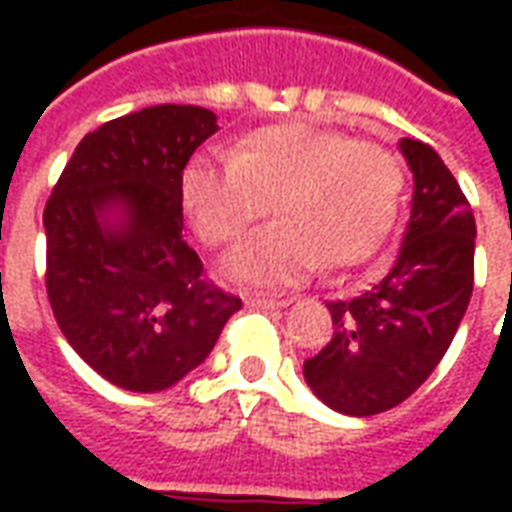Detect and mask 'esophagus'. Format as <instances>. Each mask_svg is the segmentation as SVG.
Returning a JSON list of instances; mask_svg holds the SVG:
<instances>
[{"label":"esophagus","instance_id":"1","mask_svg":"<svg viewBox=\"0 0 512 512\" xmlns=\"http://www.w3.org/2000/svg\"><path fill=\"white\" fill-rule=\"evenodd\" d=\"M290 299H279V296H249L246 304L252 310H277V307H288Z\"/></svg>","mask_w":512,"mask_h":512}]
</instances>
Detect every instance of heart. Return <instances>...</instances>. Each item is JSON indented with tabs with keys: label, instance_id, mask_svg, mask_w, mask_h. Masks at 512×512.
Instances as JSON below:
<instances>
[{
	"label": "heart",
	"instance_id": "obj_1",
	"mask_svg": "<svg viewBox=\"0 0 512 512\" xmlns=\"http://www.w3.org/2000/svg\"><path fill=\"white\" fill-rule=\"evenodd\" d=\"M403 167L389 147L310 123L263 126L230 158L197 156L180 194L205 246H227L268 211L271 222L224 260L244 285H290L315 268L365 260L392 227Z\"/></svg>",
	"mask_w": 512,
	"mask_h": 512
}]
</instances>
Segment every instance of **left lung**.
I'll list each match as a JSON object with an SVG mask.
<instances>
[{
    "instance_id": "8db88e82",
    "label": "left lung",
    "mask_w": 512,
    "mask_h": 512,
    "mask_svg": "<svg viewBox=\"0 0 512 512\" xmlns=\"http://www.w3.org/2000/svg\"><path fill=\"white\" fill-rule=\"evenodd\" d=\"M414 172L400 252L373 288L329 301L332 340L304 378L340 414L370 417L417 392L447 354L474 288V213L439 153L400 139Z\"/></svg>"
}]
</instances>
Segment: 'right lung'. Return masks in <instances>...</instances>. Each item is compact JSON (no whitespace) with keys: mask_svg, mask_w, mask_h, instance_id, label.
<instances>
[{"mask_svg":"<svg viewBox=\"0 0 512 512\" xmlns=\"http://www.w3.org/2000/svg\"><path fill=\"white\" fill-rule=\"evenodd\" d=\"M216 131L202 106L109 120L76 145L46 202V293L60 332L128 392L178 384L241 310L183 241V169Z\"/></svg>","mask_w":512,"mask_h":512,"instance_id":"obj_1","label":"right lung"}]
</instances>
